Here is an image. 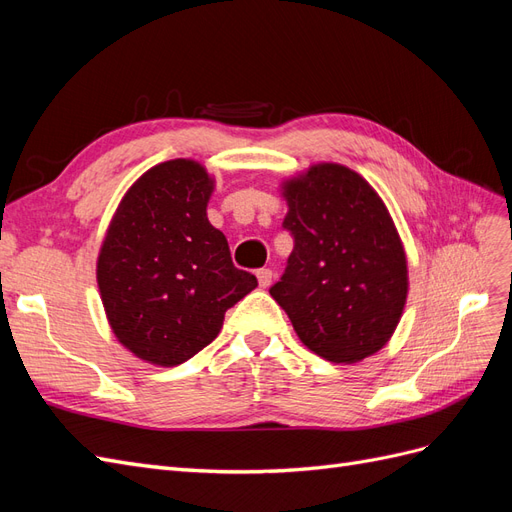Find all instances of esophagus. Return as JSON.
Masks as SVG:
<instances>
[{
  "instance_id": "34e87169",
  "label": "esophagus",
  "mask_w": 512,
  "mask_h": 512,
  "mask_svg": "<svg viewBox=\"0 0 512 512\" xmlns=\"http://www.w3.org/2000/svg\"><path fill=\"white\" fill-rule=\"evenodd\" d=\"M256 277H258V286L260 288H269L271 282H273V271L271 269H258Z\"/></svg>"
}]
</instances>
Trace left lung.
Wrapping results in <instances>:
<instances>
[{
    "label": "left lung",
    "instance_id": "8db88e82",
    "mask_svg": "<svg viewBox=\"0 0 512 512\" xmlns=\"http://www.w3.org/2000/svg\"><path fill=\"white\" fill-rule=\"evenodd\" d=\"M294 239L271 297L301 342L331 363L386 346L404 314L408 260L389 209L348 166L322 162L284 181Z\"/></svg>",
    "mask_w": 512,
    "mask_h": 512
}]
</instances>
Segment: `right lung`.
I'll list each match as a JSON object with an SVG mask.
<instances>
[{"label": "right lung", "instance_id": "right-lung-1", "mask_svg": "<svg viewBox=\"0 0 512 512\" xmlns=\"http://www.w3.org/2000/svg\"><path fill=\"white\" fill-rule=\"evenodd\" d=\"M211 192L203 164L153 166L121 198L102 241L96 275L108 324L151 365L192 359L218 337L226 309L258 286L211 226Z\"/></svg>", "mask_w": 512, "mask_h": 512}]
</instances>
